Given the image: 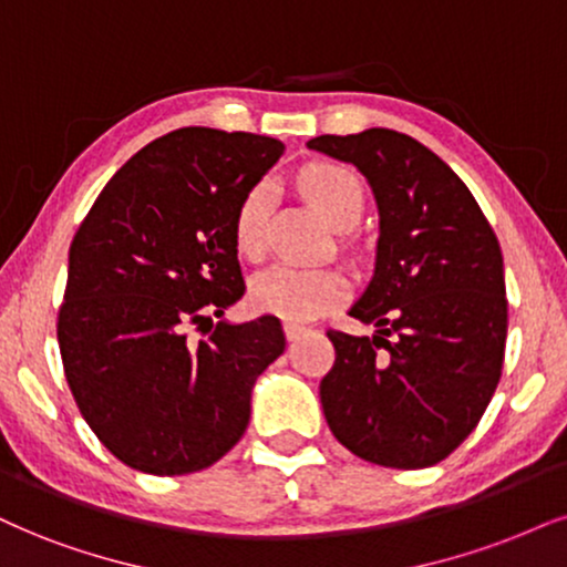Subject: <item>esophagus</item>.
<instances>
[{
    "instance_id": "obj_1",
    "label": "esophagus",
    "mask_w": 567,
    "mask_h": 567,
    "mask_svg": "<svg viewBox=\"0 0 567 567\" xmlns=\"http://www.w3.org/2000/svg\"><path fill=\"white\" fill-rule=\"evenodd\" d=\"M307 331H310V328L302 326V323H291V320H286V323H284V333H286V339H289V341H297Z\"/></svg>"
}]
</instances>
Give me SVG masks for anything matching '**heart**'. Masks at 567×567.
Masks as SVG:
<instances>
[{"instance_id":"1","label":"heart","mask_w":567,"mask_h":567,"mask_svg":"<svg viewBox=\"0 0 567 567\" xmlns=\"http://www.w3.org/2000/svg\"><path fill=\"white\" fill-rule=\"evenodd\" d=\"M299 194L318 209L333 228H349L362 215L360 178L344 165L312 163L297 176ZM270 188L265 184L251 186L239 199L234 213V244L239 255L260 260L268 244ZM349 281L339 270L302 268V265L281 262L262 270L249 286V302L255 310L278 316L284 320H310L323 316L344 302Z\"/></svg>"}]
</instances>
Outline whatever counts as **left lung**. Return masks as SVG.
Wrapping results in <instances>:
<instances>
[{
  "instance_id": "8db88e82",
  "label": "left lung",
  "mask_w": 567,
  "mask_h": 567,
  "mask_svg": "<svg viewBox=\"0 0 567 567\" xmlns=\"http://www.w3.org/2000/svg\"><path fill=\"white\" fill-rule=\"evenodd\" d=\"M307 146L358 167L381 215L375 272L349 310L379 331L328 328L337 349L320 381L328 429L368 463H442L478 425L505 362L497 234L457 173L408 134L368 128Z\"/></svg>"
}]
</instances>
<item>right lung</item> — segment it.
<instances>
[{
	"instance_id": "obj_1",
	"label": "right lung",
	"mask_w": 567,
	"mask_h": 567,
	"mask_svg": "<svg viewBox=\"0 0 567 567\" xmlns=\"http://www.w3.org/2000/svg\"><path fill=\"white\" fill-rule=\"evenodd\" d=\"M281 155L270 136L171 131L110 178L75 230L62 368L83 421L134 471H205L247 431L251 386L286 347L281 320L213 318L244 297L236 205Z\"/></svg>"
}]
</instances>
